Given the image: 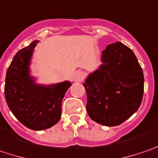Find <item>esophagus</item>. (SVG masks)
<instances>
[{"instance_id":"1","label":"esophagus","mask_w":158,"mask_h":158,"mask_svg":"<svg viewBox=\"0 0 158 158\" xmlns=\"http://www.w3.org/2000/svg\"><path fill=\"white\" fill-rule=\"evenodd\" d=\"M85 77V74L84 72H81V71H78L73 74V80L75 82H81Z\"/></svg>"}]
</instances>
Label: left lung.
Instances as JSON below:
<instances>
[{
	"mask_svg": "<svg viewBox=\"0 0 158 158\" xmlns=\"http://www.w3.org/2000/svg\"><path fill=\"white\" fill-rule=\"evenodd\" d=\"M101 61L102 64L83 84L87 95L86 110L96 123L116 127L141 105L143 72L132 49L119 41L107 46Z\"/></svg>",
	"mask_w": 158,
	"mask_h": 158,
	"instance_id": "obj_1",
	"label": "left lung"
}]
</instances>
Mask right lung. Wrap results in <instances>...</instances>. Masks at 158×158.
Here are the masks:
<instances>
[{
  "label": "right lung",
  "mask_w": 158,
  "mask_h": 158,
  "mask_svg": "<svg viewBox=\"0 0 158 158\" xmlns=\"http://www.w3.org/2000/svg\"><path fill=\"white\" fill-rule=\"evenodd\" d=\"M39 40L20 49L9 66L4 94L7 104L24 126L40 131L56 125L61 118L62 101L71 86L70 81L40 85L30 72L34 48Z\"/></svg>",
  "instance_id": "obj_1"
}]
</instances>
